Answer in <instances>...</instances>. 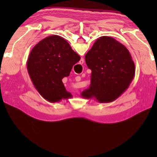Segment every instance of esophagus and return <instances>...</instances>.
<instances>
[{
	"label": "esophagus",
	"instance_id": "esophagus-1",
	"mask_svg": "<svg viewBox=\"0 0 157 157\" xmlns=\"http://www.w3.org/2000/svg\"><path fill=\"white\" fill-rule=\"evenodd\" d=\"M82 62H83V59H82Z\"/></svg>",
	"mask_w": 157,
	"mask_h": 157
}]
</instances>
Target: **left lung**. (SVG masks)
<instances>
[{
	"label": "left lung",
	"instance_id": "1",
	"mask_svg": "<svg viewBox=\"0 0 157 157\" xmlns=\"http://www.w3.org/2000/svg\"><path fill=\"white\" fill-rule=\"evenodd\" d=\"M91 70V84L81 93L85 99L98 102L116 100L128 89L134 79L135 64L127 48L111 36H101L85 55Z\"/></svg>",
	"mask_w": 157,
	"mask_h": 157
}]
</instances>
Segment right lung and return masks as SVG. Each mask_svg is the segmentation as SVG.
<instances>
[{
  "instance_id": "right-lung-1",
  "label": "right lung",
  "mask_w": 157,
  "mask_h": 157,
  "mask_svg": "<svg viewBox=\"0 0 157 157\" xmlns=\"http://www.w3.org/2000/svg\"><path fill=\"white\" fill-rule=\"evenodd\" d=\"M80 57L62 36H47L36 44L29 55L27 68L36 91L50 102L72 98L62 79L68 77Z\"/></svg>"
}]
</instances>
